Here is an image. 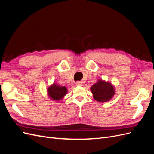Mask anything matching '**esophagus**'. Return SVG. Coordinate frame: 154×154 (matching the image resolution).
Instances as JSON below:
<instances>
[{
  "mask_svg": "<svg viewBox=\"0 0 154 154\" xmlns=\"http://www.w3.org/2000/svg\"><path fill=\"white\" fill-rule=\"evenodd\" d=\"M76 85L77 86H82V83L81 82H80V81H78V82H76Z\"/></svg>",
  "mask_w": 154,
  "mask_h": 154,
  "instance_id": "1",
  "label": "esophagus"
}]
</instances>
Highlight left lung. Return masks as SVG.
<instances>
[{"mask_svg": "<svg viewBox=\"0 0 154 154\" xmlns=\"http://www.w3.org/2000/svg\"><path fill=\"white\" fill-rule=\"evenodd\" d=\"M94 99L98 102H106L112 99L115 95L114 86L109 82L98 79L91 87Z\"/></svg>", "mask_w": 154, "mask_h": 154, "instance_id": "left-lung-1", "label": "left lung"}]
</instances>
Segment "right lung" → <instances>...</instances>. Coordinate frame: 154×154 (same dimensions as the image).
<instances>
[{
  "label": "right lung",
  "instance_id": "right-lung-1",
  "mask_svg": "<svg viewBox=\"0 0 154 154\" xmlns=\"http://www.w3.org/2000/svg\"><path fill=\"white\" fill-rule=\"evenodd\" d=\"M67 87L62 86L54 82L47 88L48 96L51 100L60 102L63 99L64 96L67 94Z\"/></svg>",
  "mask_w": 154,
  "mask_h": 154
}]
</instances>
